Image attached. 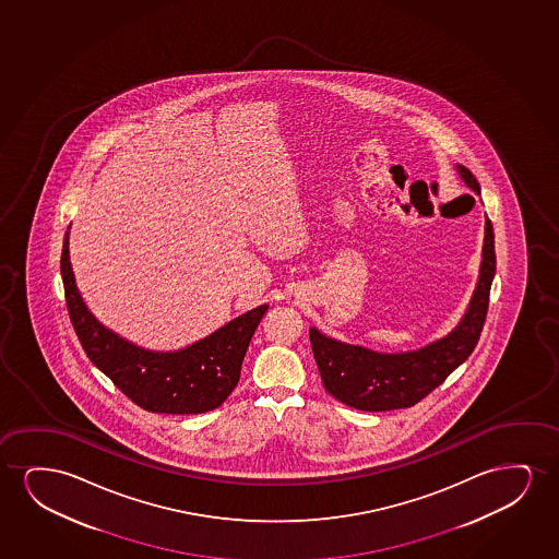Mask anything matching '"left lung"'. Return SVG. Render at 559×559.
<instances>
[{
    "mask_svg": "<svg viewBox=\"0 0 559 559\" xmlns=\"http://www.w3.org/2000/svg\"><path fill=\"white\" fill-rule=\"evenodd\" d=\"M460 179L475 194H481L469 169L456 164ZM497 273L495 233L489 217L485 219L481 265L466 313L441 340L416 352L380 353L362 345L344 344L309 330L314 360L324 390L340 403L367 413H382L414 406L447 380L452 370L472 355L481 336L489 309L490 284Z\"/></svg>",
    "mask_w": 559,
    "mask_h": 559,
    "instance_id": "1",
    "label": "left lung"
}]
</instances>
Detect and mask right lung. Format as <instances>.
Masks as SVG:
<instances>
[{"mask_svg": "<svg viewBox=\"0 0 559 559\" xmlns=\"http://www.w3.org/2000/svg\"><path fill=\"white\" fill-rule=\"evenodd\" d=\"M69 235L70 227L61 253L64 296L70 322L93 365L148 413L200 414L223 405L237 388L246 349L267 313V304L183 349L151 352L103 326L87 309L70 263Z\"/></svg>", "mask_w": 559, "mask_h": 559, "instance_id": "obj_1", "label": "right lung"}]
</instances>
